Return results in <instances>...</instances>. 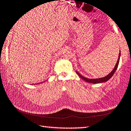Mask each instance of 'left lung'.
<instances>
[{
	"mask_svg": "<svg viewBox=\"0 0 131 131\" xmlns=\"http://www.w3.org/2000/svg\"><path fill=\"white\" fill-rule=\"evenodd\" d=\"M120 53H119V55H118V60L117 61V63H116V65L115 66V68L113 69V70L108 75H107L105 77H104L103 78H96V79H89V78H87L86 77H83L82 75H81L80 74L78 73V72L76 71V73L79 76L80 78H81L82 80H84L85 81H86L87 82H89V83H92V84H98V83H101V82H106L107 81L109 80L110 78L112 77L113 75L114 74V73H115L116 69L118 67V63H119V61H120Z\"/></svg>",
	"mask_w": 131,
	"mask_h": 131,
	"instance_id": "1",
	"label": "left lung"
}]
</instances>
